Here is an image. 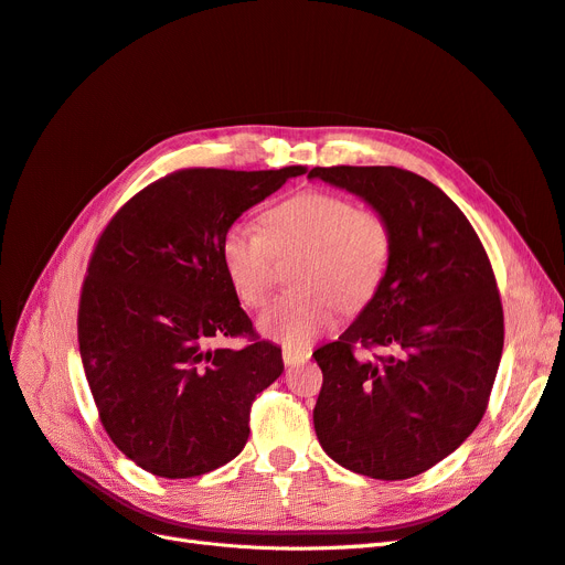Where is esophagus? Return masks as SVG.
<instances>
[{
    "label": "esophagus",
    "instance_id": "1",
    "mask_svg": "<svg viewBox=\"0 0 565 565\" xmlns=\"http://www.w3.org/2000/svg\"><path fill=\"white\" fill-rule=\"evenodd\" d=\"M309 358H311V351H309V349L282 347V361H285V365H297V363L309 361Z\"/></svg>",
    "mask_w": 565,
    "mask_h": 565
}]
</instances>
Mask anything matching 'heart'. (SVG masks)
Masks as SVG:
<instances>
[{"instance_id": "obj_1", "label": "heart", "mask_w": 565, "mask_h": 565, "mask_svg": "<svg viewBox=\"0 0 565 565\" xmlns=\"http://www.w3.org/2000/svg\"><path fill=\"white\" fill-rule=\"evenodd\" d=\"M303 252L295 285L301 292L273 299L259 330L285 347H306L330 328L337 303L358 311L374 299L393 254L388 218L330 191H301L262 214V231L231 224L221 262L245 306H262L273 285L276 256Z\"/></svg>"}]
</instances>
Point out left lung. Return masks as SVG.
Segmentation results:
<instances>
[{"label":"left lung","instance_id":"obj_1","mask_svg":"<svg viewBox=\"0 0 565 565\" xmlns=\"http://www.w3.org/2000/svg\"><path fill=\"white\" fill-rule=\"evenodd\" d=\"M382 212L393 254L380 292L337 341L313 351V426L337 465L403 481L438 465L481 422L504 347L488 254L438 185L398 167H313ZM386 345L388 356H355Z\"/></svg>","mask_w":565,"mask_h":565}]
</instances>
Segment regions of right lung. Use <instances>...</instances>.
Listing matches in <instances>:
<instances>
[{
	"mask_svg": "<svg viewBox=\"0 0 565 565\" xmlns=\"http://www.w3.org/2000/svg\"><path fill=\"white\" fill-rule=\"evenodd\" d=\"M301 174L179 169L136 193L98 237L77 313L82 365L110 440L152 476L228 465L247 443L256 393L282 374L280 349L241 309L221 237ZM221 335L250 344L214 350Z\"/></svg>",
	"mask_w": 565,
	"mask_h": 565,
	"instance_id": "right-lung-1",
	"label": "right lung"
}]
</instances>
